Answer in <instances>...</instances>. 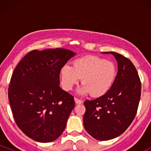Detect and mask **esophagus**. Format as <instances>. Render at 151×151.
<instances>
[{
    "label": "esophagus",
    "instance_id": "1",
    "mask_svg": "<svg viewBox=\"0 0 151 151\" xmlns=\"http://www.w3.org/2000/svg\"><path fill=\"white\" fill-rule=\"evenodd\" d=\"M74 101H75V103L77 104H82L83 101H81V100L77 98H74Z\"/></svg>",
    "mask_w": 151,
    "mask_h": 151
}]
</instances>
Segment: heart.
Returning <instances> with one entry per match:
<instances>
[{"mask_svg": "<svg viewBox=\"0 0 151 151\" xmlns=\"http://www.w3.org/2000/svg\"><path fill=\"white\" fill-rule=\"evenodd\" d=\"M61 81L63 89L70 91L80 79L84 84L78 90L79 94L94 97L105 94L111 87L116 70L113 62L97 56H86L74 60L73 66L65 65L61 69Z\"/></svg>", "mask_w": 151, "mask_h": 151, "instance_id": "1", "label": "heart"}]
</instances>
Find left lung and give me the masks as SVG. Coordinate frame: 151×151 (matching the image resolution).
<instances>
[{
    "instance_id": "obj_1",
    "label": "left lung",
    "mask_w": 151,
    "mask_h": 151,
    "mask_svg": "<svg viewBox=\"0 0 151 151\" xmlns=\"http://www.w3.org/2000/svg\"><path fill=\"white\" fill-rule=\"evenodd\" d=\"M118 72L111 89L96 99L84 104V126L90 136L99 141H108L122 134L131 125L138 110L141 83L132 62L114 52Z\"/></svg>"
}]
</instances>
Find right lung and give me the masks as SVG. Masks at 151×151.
I'll use <instances>...</instances> for the list:
<instances>
[{"label": "right lung", "instance_id": "right-lung-1", "mask_svg": "<svg viewBox=\"0 0 151 151\" xmlns=\"http://www.w3.org/2000/svg\"><path fill=\"white\" fill-rule=\"evenodd\" d=\"M75 53L56 48L32 50L12 74L8 99L15 123L27 136L40 143L63 133L74 109V97L60 86L61 69Z\"/></svg>", "mask_w": 151, "mask_h": 151}]
</instances>
